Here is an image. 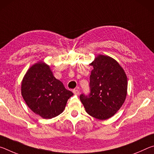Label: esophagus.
Listing matches in <instances>:
<instances>
[{"instance_id":"34e87169","label":"esophagus","mask_w":154,"mask_h":154,"mask_svg":"<svg viewBox=\"0 0 154 154\" xmlns=\"http://www.w3.org/2000/svg\"><path fill=\"white\" fill-rule=\"evenodd\" d=\"M72 92H73L74 94L78 95V94H79V90H78V89H75V90H72Z\"/></svg>"}]
</instances>
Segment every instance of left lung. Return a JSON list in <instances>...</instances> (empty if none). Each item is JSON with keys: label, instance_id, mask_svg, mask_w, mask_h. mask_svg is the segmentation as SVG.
<instances>
[{"label": "left lung", "instance_id": "left-lung-1", "mask_svg": "<svg viewBox=\"0 0 154 154\" xmlns=\"http://www.w3.org/2000/svg\"><path fill=\"white\" fill-rule=\"evenodd\" d=\"M90 65V93L80 95L87 113L96 119L105 120L118 111L127 95V76L120 64L111 57L98 55Z\"/></svg>", "mask_w": 154, "mask_h": 154}]
</instances>
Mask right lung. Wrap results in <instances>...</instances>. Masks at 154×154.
Listing matches in <instances>:
<instances>
[{
  "instance_id": "obj_1",
  "label": "right lung",
  "mask_w": 154,
  "mask_h": 154,
  "mask_svg": "<svg viewBox=\"0 0 154 154\" xmlns=\"http://www.w3.org/2000/svg\"><path fill=\"white\" fill-rule=\"evenodd\" d=\"M21 93L28 107L44 119L62 113L67 100L73 95L56 79L49 65L41 61L27 71L22 82Z\"/></svg>"
}]
</instances>
